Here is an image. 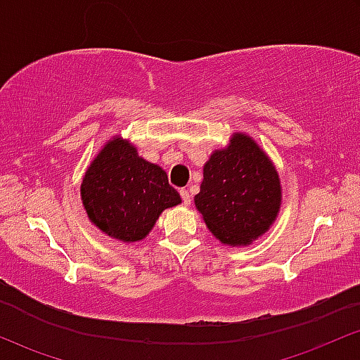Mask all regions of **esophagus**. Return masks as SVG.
I'll return each mask as SVG.
<instances>
[{
	"mask_svg": "<svg viewBox=\"0 0 360 360\" xmlns=\"http://www.w3.org/2000/svg\"><path fill=\"white\" fill-rule=\"evenodd\" d=\"M180 197H181V202H184V205H190V202H192V195H190L187 188L180 190Z\"/></svg>",
	"mask_w": 360,
	"mask_h": 360,
	"instance_id": "obj_1",
	"label": "esophagus"
}]
</instances>
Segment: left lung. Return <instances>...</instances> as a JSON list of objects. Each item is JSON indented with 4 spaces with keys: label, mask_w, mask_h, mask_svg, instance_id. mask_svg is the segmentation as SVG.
Returning <instances> with one entry per match:
<instances>
[{
    "label": "left lung",
    "mask_w": 360,
    "mask_h": 360,
    "mask_svg": "<svg viewBox=\"0 0 360 360\" xmlns=\"http://www.w3.org/2000/svg\"><path fill=\"white\" fill-rule=\"evenodd\" d=\"M195 207L209 231L229 246H248L264 234L280 212L276 168L251 136L236 133L204 165Z\"/></svg>",
    "instance_id": "obj_1"
}]
</instances>
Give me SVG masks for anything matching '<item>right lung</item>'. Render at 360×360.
Masks as SVG:
<instances>
[{"instance_id":"right-lung-1","label":"right lung","mask_w":360,"mask_h":360,"mask_svg":"<svg viewBox=\"0 0 360 360\" xmlns=\"http://www.w3.org/2000/svg\"><path fill=\"white\" fill-rule=\"evenodd\" d=\"M80 198L89 221L122 243L145 239L160 214L181 202L163 168L120 136L109 139L89 165Z\"/></svg>"}]
</instances>
